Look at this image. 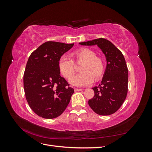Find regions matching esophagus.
Returning <instances> with one entry per match:
<instances>
[{"mask_svg": "<svg viewBox=\"0 0 152 152\" xmlns=\"http://www.w3.org/2000/svg\"><path fill=\"white\" fill-rule=\"evenodd\" d=\"M82 90H83L82 89H78V88H75L74 89L75 91H82Z\"/></svg>", "mask_w": 152, "mask_h": 152, "instance_id": "obj_1", "label": "esophagus"}]
</instances>
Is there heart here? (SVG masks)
<instances>
[{
	"label": "heart",
	"mask_w": 152,
	"mask_h": 152,
	"mask_svg": "<svg viewBox=\"0 0 152 152\" xmlns=\"http://www.w3.org/2000/svg\"><path fill=\"white\" fill-rule=\"evenodd\" d=\"M77 61L84 62L80 73L72 76L69 82L77 87H86L93 84L94 78L99 79L104 70L103 61L98 57L93 50L89 49H82L75 53ZM58 68L61 74L65 78H70L75 72V63L72 58L67 54L62 55L59 59Z\"/></svg>",
	"instance_id": "b5f03b06"
}]
</instances>
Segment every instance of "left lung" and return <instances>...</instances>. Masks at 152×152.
Masks as SVG:
<instances>
[{"label":"left lung","mask_w":152,"mask_h":152,"mask_svg":"<svg viewBox=\"0 0 152 152\" xmlns=\"http://www.w3.org/2000/svg\"><path fill=\"white\" fill-rule=\"evenodd\" d=\"M82 45H98L107 60V66L102 82L93 87L94 97L88 104L100 115H109L116 112L125 101L127 94L128 69L122 53L110 41L97 39L80 42Z\"/></svg>","instance_id":"8db88e82"}]
</instances>
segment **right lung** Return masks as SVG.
<instances>
[{
  "mask_svg": "<svg viewBox=\"0 0 152 152\" xmlns=\"http://www.w3.org/2000/svg\"><path fill=\"white\" fill-rule=\"evenodd\" d=\"M73 45L48 41L28 59L23 77L25 94L31 109L41 117H58L70 103L74 90L60 76L58 61Z\"/></svg>",
  "mask_w": 152,
  "mask_h": 152,
  "instance_id": "add662e5",
  "label": "right lung"
}]
</instances>
